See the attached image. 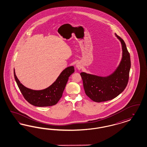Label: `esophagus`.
Wrapping results in <instances>:
<instances>
[{
  "mask_svg": "<svg viewBox=\"0 0 147 147\" xmlns=\"http://www.w3.org/2000/svg\"><path fill=\"white\" fill-rule=\"evenodd\" d=\"M76 67L79 69V70H80V69H81V67H82V65H81V63H80V62H78V63H77L76 65Z\"/></svg>",
  "mask_w": 147,
  "mask_h": 147,
  "instance_id": "1",
  "label": "esophagus"
}]
</instances>
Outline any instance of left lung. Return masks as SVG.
<instances>
[{
  "mask_svg": "<svg viewBox=\"0 0 147 147\" xmlns=\"http://www.w3.org/2000/svg\"><path fill=\"white\" fill-rule=\"evenodd\" d=\"M121 41L122 59L116 70L107 77L80 73L86 95L93 101L100 102L110 100L120 94L126 88L131 67L130 54L123 40L115 34Z\"/></svg>",
  "mask_w": 147,
  "mask_h": 147,
  "instance_id": "1",
  "label": "left lung"
}]
</instances>
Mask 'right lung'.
<instances>
[{"label": "right lung", "instance_id": "obj_1", "mask_svg": "<svg viewBox=\"0 0 147 147\" xmlns=\"http://www.w3.org/2000/svg\"><path fill=\"white\" fill-rule=\"evenodd\" d=\"M74 72L73 66L66 68L51 85L46 89L38 91L29 89L22 85L16 76L15 69L14 76L20 91L28 102L35 107H51L55 105L59 101L69 77Z\"/></svg>", "mask_w": 147, "mask_h": 147}]
</instances>
